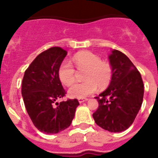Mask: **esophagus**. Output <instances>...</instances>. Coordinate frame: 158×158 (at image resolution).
<instances>
[{"label": "esophagus", "instance_id": "esophagus-1", "mask_svg": "<svg viewBox=\"0 0 158 158\" xmlns=\"http://www.w3.org/2000/svg\"><path fill=\"white\" fill-rule=\"evenodd\" d=\"M88 100H89L88 98H79V102L81 104V103H83V102H87Z\"/></svg>", "mask_w": 158, "mask_h": 158}]
</instances>
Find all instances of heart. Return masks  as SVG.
<instances>
[{"instance_id": "b5f03b06", "label": "heart", "mask_w": 158, "mask_h": 158, "mask_svg": "<svg viewBox=\"0 0 158 158\" xmlns=\"http://www.w3.org/2000/svg\"><path fill=\"white\" fill-rule=\"evenodd\" d=\"M73 62L78 69H86V81L75 83L68 90L70 98H85L99 89L109 84L112 77V68L108 62L102 61L101 58L90 52H82L73 57ZM58 77L62 84L69 86L74 81V69L70 62L64 60L60 64Z\"/></svg>"}]
</instances>
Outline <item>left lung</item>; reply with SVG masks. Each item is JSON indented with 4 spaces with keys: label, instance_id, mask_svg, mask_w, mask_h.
<instances>
[{
    "label": "left lung",
    "instance_id": "obj_1",
    "mask_svg": "<svg viewBox=\"0 0 158 158\" xmlns=\"http://www.w3.org/2000/svg\"><path fill=\"white\" fill-rule=\"evenodd\" d=\"M112 68L109 86L95 98L98 108L93 114L95 122L109 132H121L132 125L143 98V82L131 60L120 51L108 56Z\"/></svg>",
    "mask_w": 158,
    "mask_h": 158
}]
</instances>
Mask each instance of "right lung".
I'll return each mask as SVG.
<instances>
[{
    "mask_svg": "<svg viewBox=\"0 0 158 158\" xmlns=\"http://www.w3.org/2000/svg\"><path fill=\"white\" fill-rule=\"evenodd\" d=\"M66 55V51L58 47L43 52L26 69L22 81L21 93L27 112L35 127L47 135L69 127L79 105L77 99L56 102L65 94L58 69Z\"/></svg>",
    "mask_w": 158,
    "mask_h": 158,
    "instance_id": "1",
    "label": "right lung"
}]
</instances>
